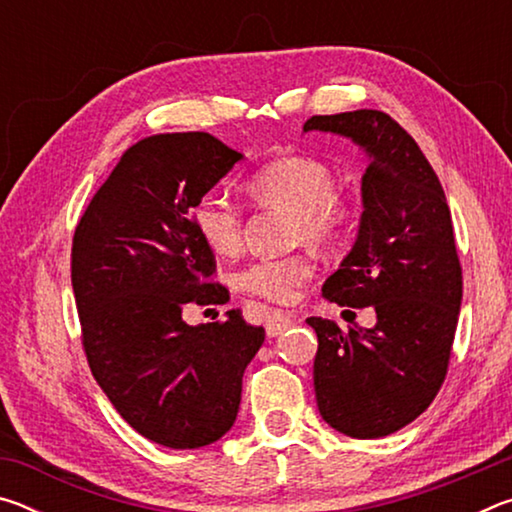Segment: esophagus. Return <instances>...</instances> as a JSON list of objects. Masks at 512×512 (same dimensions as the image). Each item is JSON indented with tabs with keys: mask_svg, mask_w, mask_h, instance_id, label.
I'll return each instance as SVG.
<instances>
[{
	"mask_svg": "<svg viewBox=\"0 0 512 512\" xmlns=\"http://www.w3.org/2000/svg\"><path fill=\"white\" fill-rule=\"evenodd\" d=\"M293 323H296V318L287 314V311L273 309L271 316H268V320H266V334L268 336H280L282 332H287L289 327H293Z\"/></svg>",
	"mask_w": 512,
	"mask_h": 512,
	"instance_id": "obj_1",
	"label": "esophagus"
}]
</instances>
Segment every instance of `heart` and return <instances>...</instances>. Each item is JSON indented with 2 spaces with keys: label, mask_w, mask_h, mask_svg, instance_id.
I'll return each instance as SVG.
<instances>
[{
  "label": "heart",
  "mask_w": 512,
  "mask_h": 512,
  "mask_svg": "<svg viewBox=\"0 0 512 512\" xmlns=\"http://www.w3.org/2000/svg\"><path fill=\"white\" fill-rule=\"evenodd\" d=\"M248 194L259 205L277 207L296 216V239L329 246L343 237L352 219L350 203L334 194L336 180L325 162L289 155L264 164L246 183ZM194 225L203 244L216 255H235L241 248L244 219L241 207L230 196L210 192L194 207ZM314 257L307 253L255 259L232 275L235 289L273 302L296 298L298 289L314 275Z\"/></svg>",
  "instance_id": "b5f03b06"
}]
</instances>
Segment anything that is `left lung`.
Instances as JSON below:
<instances>
[{"instance_id":"left-lung-1","label":"left lung","mask_w":512,"mask_h":512,"mask_svg":"<svg viewBox=\"0 0 512 512\" xmlns=\"http://www.w3.org/2000/svg\"><path fill=\"white\" fill-rule=\"evenodd\" d=\"M302 131L343 135L368 155L357 241L323 284L341 307H372L375 327L316 329V402L350 438H381L413 422L443 386L463 298L454 225L436 171L404 128L379 110L316 115Z\"/></svg>"}]
</instances>
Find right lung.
Wrapping results in <instances>:
<instances>
[{"label": "right lung", "mask_w": 512, "mask_h": 512, "mask_svg": "<svg viewBox=\"0 0 512 512\" xmlns=\"http://www.w3.org/2000/svg\"><path fill=\"white\" fill-rule=\"evenodd\" d=\"M241 158L210 133L146 137L121 155L74 232L72 287L92 375L137 433L171 449L230 431L266 336L239 309L221 323L183 320L187 302H225L194 207Z\"/></svg>", "instance_id": "add662e5"}]
</instances>
